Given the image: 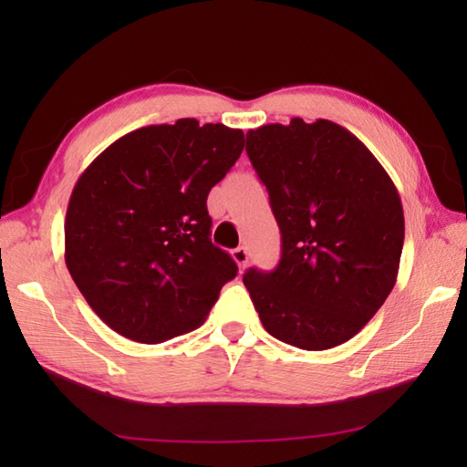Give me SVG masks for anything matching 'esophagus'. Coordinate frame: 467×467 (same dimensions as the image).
Segmentation results:
<instances>
[{
    "mask_svg": "<svg viewBox=\"0 0 467 467\" xmlns=\"http://www.w3.org/2000/svg\"><path fill=\"white\" fill-rule=\"evenodd\" d=\"M231 255H233V259L236 262V265H239V270L243 272L244 267H247V264H249V251L244 249V247H236V249L231 251Z\"/></svg>",
    "mask_w": 467,
    "mask_h": 467,
    "instance_id": "esophagus-1",
    "label": "esophagus"
}]
</instances>
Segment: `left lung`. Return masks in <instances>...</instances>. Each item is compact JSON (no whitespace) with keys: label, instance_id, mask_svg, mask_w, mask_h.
Returning <instances> with one entry per match:
<instances>
[{"label":"left lung","instance_id":"8db88e82","mask_svg":"<svg viewBox=\"0 0 467 467\" xmlns=\"http://www.w3.org/2000/svg\"><path fill=\"white\" fill-rule=\"evenodd\" d=\"M247 154L282 233L275 270L243 275L259 319L300 350L348 342L398 280V189L354 133L327 119L249 130Z\"/></svg>","mask_w":467,"mask_h":467}]
</instances>
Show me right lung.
I'll list each match as a JSON object with an SVG mask.
<instances>
[{
	"label": "right lung",
	"mask_w": 467,
	"mask_h": 467,
	"mask_svg": "<svg viewBox=\"0 0 467 467\" xmlns=\"http://www.w3.org/2000/svg\"><path fill=\"white\" fill-rule=\"evenodd\" d=\"M244 148L223 123L148 125L94 158L69 197L66 265L92 311L140 344L200 327L239 267L212 244L210 189Z\"/></svg>",
	"instance_id": "1"
}]
</instances>
